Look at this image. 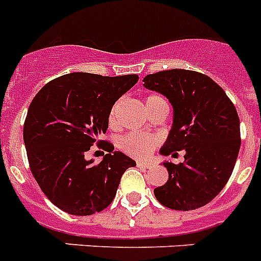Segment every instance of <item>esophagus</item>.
<instances>
[{
    "label": "esophagus",
    "instance_id": "obj_1",
    "mask_svg": "<svg viewBox=\"0 0 261 261\" xmlns=\"http://www.w3.org/2000/svg\"><path fill=\"white\" fill-rule=\"evenodd\" d=\"M137 166H139L140 169H149L152 168V164H149V162L146 161H137Z\"/></svg>",
    "mask_w": 261,
    "mask_h": 261
}]
</instances>
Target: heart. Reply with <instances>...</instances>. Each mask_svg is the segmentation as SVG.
I'll return each instance as SVG.
<instances>
[{"instance_id":"1","label":"heart","mask_w":261,"mask_h":261,"mask_svg":"<svg viewBox=\"0 0 261 261\" xmlns=\"http://www.w3.org/2000/svg\"><path fill=\"white\" fill-rule=\"evenodd\" d=\"M157 99H161L160 96H149L146 99V104L153 101V100H157ZM117 106L119 104H116L115 107L112 108V112H111V116H109V121L113 122L115 121V115H116V111H117ZM120 148L126 152L128 154L133 155V157H145L155 145V140L153 137L148 135H144V133H129V135L124 136L120 139Z\"/></svg>"}]
</instances>
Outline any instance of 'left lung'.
I'll use <instances>...</instances> for the list:
<instances>
[{
  "label": "left lung",
  "instance_id": "1",
  "mask_svg": "<svg viewBox=\"0 0 261 261\" xmlns=\"http://www.w3.org/2000/svg\"><path fill=\"white\" fill-rule=\"evenodd\" d=\"M144 87L164 95L173 107V124L160 154L185 150L179 165L164 161L169 179L154 189L157 200L171 210L204 206L219 194L233 170L240 149L237 109L211 77L189 70L146 75Z\"/></svg>",
  "mask_w": 261,
  "mask_h": 261
}]
</instances>
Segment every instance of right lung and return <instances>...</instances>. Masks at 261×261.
<instances>
[{
  "mask_svg": "<svg viewBox=\"0 0 261 261\" xmlns=\"http://www.w3.org/2000/svg\"><path fill=\"white\" fill-rule=\"evenodd\" d=\"M137 80V75L71 72L51 80L31 101L23 125L31 173L62 211L77 217L103 211L112 203L124 171L136 166L109 142L99 164L84 155L107 132L113 104Z\"/></svg>",
  "mask_w": 261,
  "mask_h": 261,
  "instance_id": "add662e5",
  "label": "right lung"
}]
</instances>
